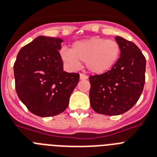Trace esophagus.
Returning a JSON list of instances; mask_svg holds the SVG:
<instances>
[{
    "instance_id": "esophagus-1",
    "label": "esophagus",
    "mask_w": 157,
    "mask_h": 157,
    "mask_svg": "<svg viewBox=\"0 0 157 157\" xmlns=\"http://www.w3.org/2000/svg\"><path fill=\"white\" fill-rule=\"evenodd\" d=\"M79 78H80V79H81V80H86V79H87V78H88L87 76L85 75H83V74H80Z\"/></svg>"
}]
</instances>
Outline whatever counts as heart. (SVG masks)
<instances>
[{"mask_svg": "<svg viewBox=\"0 0 157 157\" xmlns=\"http://www.w3.org/2000/svg\"><path fill=\"white\" fill-rule=\"evenodd\" d=\"M121 49L117 41L102 37H91L73 43L71 50L63 48L59 54L71 70H77L82 63L94 75L111 71L119 61Z\"/></svg>", "mask_w": 157, "mask_h": 157, "instance_id": "obj_1", "label": "heart"}]
</instances>
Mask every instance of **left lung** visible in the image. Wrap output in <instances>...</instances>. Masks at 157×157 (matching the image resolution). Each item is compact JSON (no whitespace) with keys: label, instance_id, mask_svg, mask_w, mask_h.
Returning <instances> with one entry per match:
<instances>
[{"label":"left lung","instance_id":"left-lung-1","mask_svg":"<svg viewBox=\"0 0 157 157\" xmlns=\"http://www.w3.org/2000/svg\"><path fill=\"white\" fill-rule=\"evenodd\" d=\"M120 58L107 73L90 76V103L95 112L118 116L140 99L145 82L146 59L135 43L116 36Z\"/></svg>","mask_w":157,"mask_h":157}]
</instances>
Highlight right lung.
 Wrapping results in <instances>:
<instances>
[{"label": "right lung", "mask_w": 157, "mask_h": 157, "mask_svg": "<svg viewBox=\"0 0 157 157\" xmlns=\"http://www.w3.org/2000/svg\"><path fill=\"white\" fill-rule=\"evenodd\" d=\"M63 40L38 36L20 50L14 63L15 88L30 112L41 117L62 113L69 105L79 75L63 70Z\"/></svg>", "instance_id": "right-lung-1"}]
</instances>
